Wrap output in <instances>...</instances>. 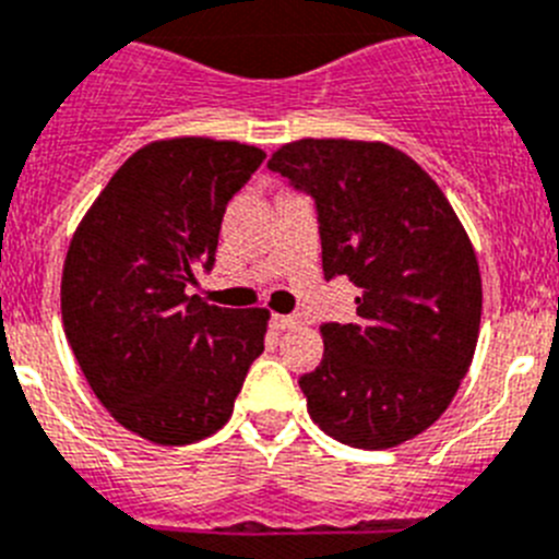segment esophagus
Listing matches in <instances>:
<instances>
[{"label": "esophagus", "instance_id": "34e87169", "mask_svg": "<svg viewBox=\"0 0 559 559\" xmlns=\"http://www.w3.org/2000/svg\"><path fill=\"white\" fill-rule=\"evenodd\" d=\"M295 323H298V318H295V314H273V318H270V326L278 329V332H284V329H293Z\"/></svg>", "mask_w": 559, "mask_h": 559}]
</instances>
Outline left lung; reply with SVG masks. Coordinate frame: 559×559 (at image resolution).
Instances as JSON below:
<instances>
[{"label": "left lung", "instance_id": "8db88e82", "mask_svg": "<svg viewBox=\"0 0 559 559\" xmlns=\"http://www.w3.org/2000/svg\"><path fill=\"white\" fill-rule=\"evenodd\" d=\"M266 168L318 207L323 275L360 286L354 323H323L298 380L332 439L388 450L453 402L481 326V273L459 216L407 154L362 140H295Z\"/></svg>", "mask_w": 559, "mask_h": 559}]
</instances>
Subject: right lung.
Here are the masks:
<instances>
[{"mask_svg":"<svg viewBox=\"0 0 559 559\" xmlns=\"http://www.w3.org/2000/svg\"><path fill=\"white\" fill-rule=\"evenodd\" d=\"M264 157L233 140L143 145L70 241L61 318L72 354L100 405L154 444L216 433L264 352L266 309L188 295L213 270L227 202Z\"/></svg>","mask_w":559,"mask_h":559,"instance_id":"obj_1","label":"right lung"}]
</instances>
